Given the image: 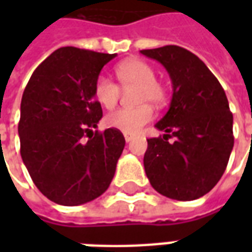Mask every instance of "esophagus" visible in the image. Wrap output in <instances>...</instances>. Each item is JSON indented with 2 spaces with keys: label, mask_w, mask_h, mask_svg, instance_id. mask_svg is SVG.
<instances>
[{
  "label": "esophagus",
  "mask_w": 252,
  "mask_h": 252,
  "mask_svg": "<svg viewBox=\"0 0 252 252\" xmlns=\"http://www.w3.org/2000/svg\"><path fill=\"white\" fill-rule=\"evenodd\" d=\"M124 139H126V143H129L133 139V135H129V133H124Z\"/></svg>",
  "instance_id": "34e87169"
}]
</instances>
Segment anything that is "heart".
I'll return each mask as SVG.
<instances>
[{"instance_id": "b5f03b06", "label": "heart", "mask_w": 252, "mask_h": 252, "mask_svg": "<svg viewBox=\"0 0 252 252\" xmlns=\"http://www.w3.org/2000/svg\"><path fill=\"white\" fill-rule=\"evenodd\" d=\"M116 75L123 88H137L136 102L144 105L115 110L105 117V124L123 133H136L154 119V110L147 102L162 105L166 99V92L157 82L155 70L139 59L120 63L116 68ZM94 97L104 108L112 109L120 98V88L108 77L99 75L94 82Z\"/></svg>"}]
</instances>
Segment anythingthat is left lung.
<instances>
[{
    "label": "left lung",
    "instance_id": "left-lung-1",
    "mask_svg": "<svg viewBox=\"0 0 252 252\" xmlns=\"http://www.w3.org/2000/svg\"><path fill=\"white\" fill-rule=\"evenodd\" d=\"M159 62L173 83L167 113L155 124L163 137L147 139L144 170L154 189L178 201L211 191L233 148V117L217 78L194 54L178 46L142 50ZM175 137L174 142L168 137Z\"/></svg>",
    "mask_w": 252,
    "mask_h": 252
}]
</instances>
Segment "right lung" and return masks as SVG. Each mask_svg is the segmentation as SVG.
Instances as JSON below:
<instances>
[{
    "instance_id": "right-lung-1",
    "label": "right lung",
    "mask_w": 252,
    "mask_h": 252,
    "mask_svg": "<svg viewBox=\"0 0 252 252\" xmlns=\"http://www.w3.org/2000/svg\"><path fill=\"white\" fill-rule=\"evenodd\" d=\"M116 54L62 47L36 68L21 98L20 153L36 188L59 205H82L108 189L126 146L102 119L94 82Z\"/></svg>"
}]
</instances>
